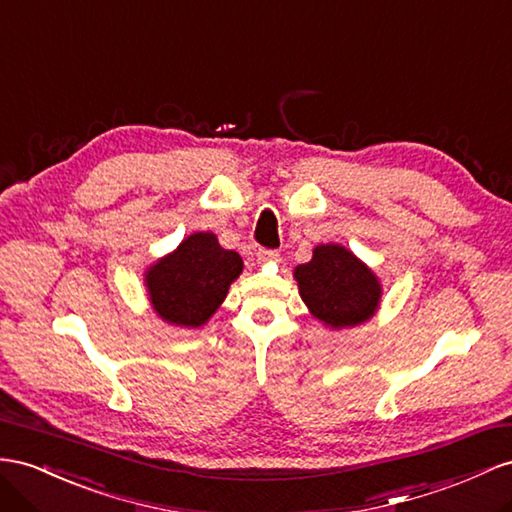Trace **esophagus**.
<instances>
[{"instance_id":"34e87169","label":"esophagus","mask_w":512,"mask_h":512,"mask_svg":"<svg viewBox=\"0 0 512 512\" xmlns=\"http://www.w3.org/2000/svg\"><path fill=\"white\" fill-rule=\"evenodd\" d=\"M257 261L259 264H279L281 255H279V251H264V248H261V251L257 253Z\"/></svg>"}]
</instances>
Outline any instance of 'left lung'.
Segmentation results:
<instances>
[{
    "instance_id": "left-lung-1",
    "label": "left lung",
    "mask_w": 512,
    "mask_h": 512,
    "mask_svg": "<svg viewBox=\"0 0 512 512\" xmlns=\"http://www.w3.org/2000/svg\"><path fill=\"white\" fill-rule=\"evenodd\" d=\"M294 279L311 316L333 331L355 329L381 309V279L342 244H318L307 264L294 268Z\"/></svg>"
}]
</instances>
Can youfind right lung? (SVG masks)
<instances>
[{
  "instance_id": "obj_1",
  "label": "right lung",
  "mask_w": 512,
  "mask_h": 512,
  "mask_svg": "<svg viewBox=\"0 0 512 512\" xmlns=\"http://www.w3.org/2000/svg\"><path fill=\"white\" fill-rule=\"evenodd\" d=\"M242 270V257L222 248L216 233L196 231L144 270V287L162 322L199 329L218 311Z\"/></svg>"
}]
</instances>
